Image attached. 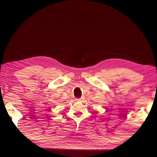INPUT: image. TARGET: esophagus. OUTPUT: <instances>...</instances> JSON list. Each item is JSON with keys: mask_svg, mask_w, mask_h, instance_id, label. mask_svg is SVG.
<instances>
[{"mask_svg": "<svg viewBox=\"0 0 157 157\" xmlns=\"http://www.w3.org/2000/svg\"><path fill=\"white\" fill-rule=\"evenodd\" d=\"M81 101H82V98H78V99H76L77 102H80Z\"/></svg>", "mask_w": 157, "mask_h": 157, "instance_id": "34e87169", "label": "esophagus"}]
</instances>
